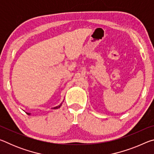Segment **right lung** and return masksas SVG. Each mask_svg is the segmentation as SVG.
Returning a JSON list of instances; mask_svg holds the SVG:
<instances>
[{"mask_svg": "<svg viewBox=\"0 0 154 154\" xmlns=\"http://www.w3.org/2000/svg\"><path fill=\"white\" fill-rule=\"evenodd\" d=\"M62 105V104H60V105H58V106H55V107H54V108H52L53 109H58V108H60V106ZM28 115H30V113H26Z\"/></svg>", "mask_w": 154, "mask_h": 154, "instance_id": "1", "label": "right lung"}]
</instances>
